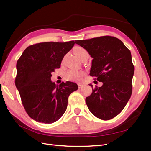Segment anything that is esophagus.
<instances>
[{
    "instance_id": "obj_1",
    "label": "esophagus",
    "mask_w": 151,
    "mask_h": 151,
    "mask_svg": "<svg viewBox=\"0 0 151 151\" xmlns=\"http://www.w3.org/2000/svg\"><path fill=\"white\" fill-rule=\"evenodd\" d=\"M78 88H81L83 86V85L81 83H78Z\"/></svg>"
}]
</instances>
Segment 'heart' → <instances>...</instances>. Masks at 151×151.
Returning <instances> with one entry per match:
<instances>
[{
	"instance_id": "heart-1",
	"label": "heart",
	"mask_w": 151,
	"mask_h": 151,
	"mask_svg": "<svg viewBox=\"0 0 151 151\" xmlns=\"http://www.w3.org/2000/svg\"><path fill=\"white\" fill-rule=\"evenodd\" d=\"M73 53L79 59H81L85 56H89L87 50L81 47H75L73 48ZM85 75V72L82 70H69L66 72L65 77L66 80L73 81H80L83 76Z\"/></svg>"
}]
</instances>
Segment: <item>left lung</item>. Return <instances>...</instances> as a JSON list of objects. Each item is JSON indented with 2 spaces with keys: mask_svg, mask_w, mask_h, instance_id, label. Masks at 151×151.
<instances>
[{
  "mask_svg": "<svg viewBox=\"0 0 151 151\" xmlns=\"http://www.w3.org/2000/svg\"><path fill=\"white\" fill-rule=\"evenodd\" d=\"M93 58L90 75L103 82L93 88L86 98L90 112L96 118L109 120L122 111L131 98L134 66L131 53L119 39L103 36L76 40ZM90 86H92L91 84Z\"/></svg>",
  "mask_w": 151,
  "mask_h": 151,
  "instance_id": "8db88e82",
  "label": "left lung"
}]
</instances>
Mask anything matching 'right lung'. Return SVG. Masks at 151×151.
<instances>
[{
    "instance_id": "1",
    "label": "right lung",
    "mask_w": 151,
    "mask_h": 151,
    "mask_svg": "<svg viewBox=\"0 0 151 151\" xmlns=\"http://www.w3.org/2000/svg\"><path fill=\"white\" fill-rule=\"evenodd\" d=\"M75 42H48L28 47L17 63L15 86L22 103L30 118L39 122L51 124L65 113L70 94L78 90L75 83L51 81L52 73L60 68L64 56Z\"/></svg>"
}]
</instances>
